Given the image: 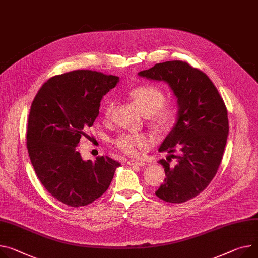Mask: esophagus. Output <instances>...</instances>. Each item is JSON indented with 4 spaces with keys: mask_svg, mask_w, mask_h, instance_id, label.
<instances>
[{
    "mask_svg": "<svg viewBox=\"0 0 258 258\" xmlns=\"http://www.w3.org/2000/svg\"><path fill=\"white\" fill-rule=\"evenodd\" d=\"M127 164L128 165H138V166H144L145 165V163L140 161V160H129L127 162Z\"/></svg>",
    "mask_w": 258,
    "mask_h": 258,
    "instance_id": "obj_1",
    "label": "esophagus"
}]
</instances>
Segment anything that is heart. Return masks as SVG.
<instances>
[{
  "instance_id": "obj_1",
  "label": "heart",
  "mask_w": 258,
  "mask_h": 258,
  "mask_svg": "<svg viewBox=\"0 0 258 258\" xmlns=\"http://www.w3.org/2000/svg\"><path fill=\"white\" fill-rule=\"evenodd\" d=\"M131 100L150 117L155 128L160 131L169 129L176 120V107L173 103L165 102V93L154 85H141L129 91ZM114 103L109 101L104 108V120L108 121L112 115ZM114 146L129 156H137L151 149L155 143L153 134L125 133L114 140Z\"/></svg>"
}]
</instances>
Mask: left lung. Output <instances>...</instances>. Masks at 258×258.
Masks as SVG:
<instances>
[{
	"label": "left lung",
	"instance_id": "1",
	"mask_svg": "<svg viewBox=\"0 0 258 258\" xmlns=\"http://www.w3.org/2000/svg\"><path fill=\"white\" fill-rule=\"evenodd\" d=\"M138 75L167 83L177 99L176 124L159 148L170 154L158 161L166 177L155 194L166 203H185L209 186L220 166L229 130L225 103L209 76L183 61L156 64Z\"/></svg>",
	"mask_w": 258,
	"mask_h": 258
}]
</instances>
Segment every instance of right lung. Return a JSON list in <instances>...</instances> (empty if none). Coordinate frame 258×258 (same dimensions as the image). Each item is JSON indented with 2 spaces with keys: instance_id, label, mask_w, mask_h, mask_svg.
<instances>
[{
  "instance_id": "add662e5",
  "label": "right lung",
  "mask_w": 258,
  "mask_h": 258,
  "mask_svg": "<svg viewBox=\"0 0 258 258\" xmlns=\"http://www.w3.org/2000/svg\"><path fill=\"white\" fill-rule=\"evenodd\" d=\"M117 82V76L74 70L49 78L32 102L27 129L32 165L44 188L69 207L98 200L121 165L107 156L84 161L77 149L99 114L102 97Z\"/></svg>"
}]
</instances>
